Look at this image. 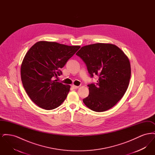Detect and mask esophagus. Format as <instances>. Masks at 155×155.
<instances>
[{"mask_svg":"<svg viewBox=\"0 0 155 155\" xmlns=\"http://www.w3.org/2000/svg\"><path fill=\"white\" fill-rule=\"evenodd\" d=\"M71 87H73V88L74 89H77L79 88V86H76V85H72Z\"/></svg>","mask_w":155,"mask_h":155,"instance_id":"esophagus-1","label":"esophagus"}]
</instances>
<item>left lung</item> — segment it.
I'll return each mask as SVG.
<instances>
[{
  "instance_id": "1",
  "label": "left lung",
  "mask_w": 155,
  "mask_h": 155,
  "mask_svg": "<svg viewBox=\"0 0 155 155\" xmlns=\"http://www.w3.org/2000/svg\"><path fill=\"white\" fill-rule=\"evenodd\" d=\"M85 63L89 73L99 76L96 85H88V96L83 102L92 110L102 112L116 104L128 87L131 65L127 55L111 44L82 46L76 53Z\"/></svg>"
}]
</instances>
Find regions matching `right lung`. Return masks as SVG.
I'll use <instances>...</instances> for the list:
<instances>
[{
	"label": "right lung",
	"mask_w": 155,
	"mask_h": 155,
	"mask_svg": "<svg viewBox=\"0 0 155 155\" xmlns=\"http://www.w3.org/2000/svg\"><path fill=\"white\" fill-rule=\"evenodd\" d=\"M80 48L54 42L39 41L27 52L21 66L23 87L33 102L45 110L57 108L66 99L70 85L54 78Z\"/></svg>",
	"instance_id": "1"
}]
</instances>
